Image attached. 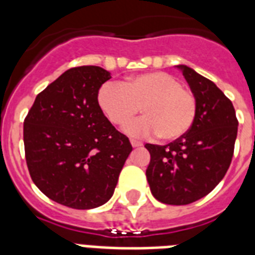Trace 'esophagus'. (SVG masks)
<instances>
[{
	"label": "esophagus",
	"instance_id": "esophagus-1",
	"mask_svg": "<svg viewBox=\"0 0 255 255\" xmlns=\"http://www.w3.org/2000/svg\"><path fill=\"white\" fill-rule=\"evenodd\" d=\"M131 145L133 148H137V147H141V145H143V143H141V141H139V140L131 139Z\"/></svg>",
	"mask_w": 255,
	"mask_h": 255
}]
</instances>
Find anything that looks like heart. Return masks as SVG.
I'll return each instance as SVG.
<instances>
[{
	"label": "heart",
	"mask_w": 255,
	"mask_h": 255,
	"mask_svg": "<svg viewBox=\"0 0 255 255\" xmlns=\"http://www.w3.org/2000/svg\"><path fill=\"white\" fill-rule=\"evenodd\" d=\"M98 103L112 124H123L140 111L144 116L128 122V135L144 137L157 133L160 139H180L189 131L197 115V99L177 78L163 71L129 78L122 85L100 87Z\"/></svg>",
	"instance_id": "heart-1"
}]
</instances>
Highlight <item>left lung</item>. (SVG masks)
Returning a JSON list of instances; mask_svg holds the SVG:
<instances>
[{
  "label": "left lung",
  "instance_id": "1",
  "mask_svg": "<svg viewBox=\"0 0 255 255\" xmlns=\"http://www.w3.org/2000/svg\"><path fill=\"white\" fill-rule=\"evenodd\" d=\"M197 99V115L185 135L167 145L145 144L147 180L156 200L186 205L210 193L229 169L238 120L232 102L208 78L176 66Z\"/></svg>",
  "mask_w": 255,
  "mask_h": 255
}]
</instances>
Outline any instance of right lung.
Instances as JSON below:
<instances>
[{"mask_svg": "<svg viewBox=\"0 0 255 255\" xmlns=\"http://www.w3.org/2000/svg\"><path fill=\"white\" fill-rule=\"evenodd\" d=\"M110 78L99 66L67 70L38 94L23 122L31 180L53 201L73 209L106 204L132 151L98 103Z\"/></svg>", "mask_w": 255, "mask_h": 255, "instance_id": "1", "label": "right lung"}]
</instances>
